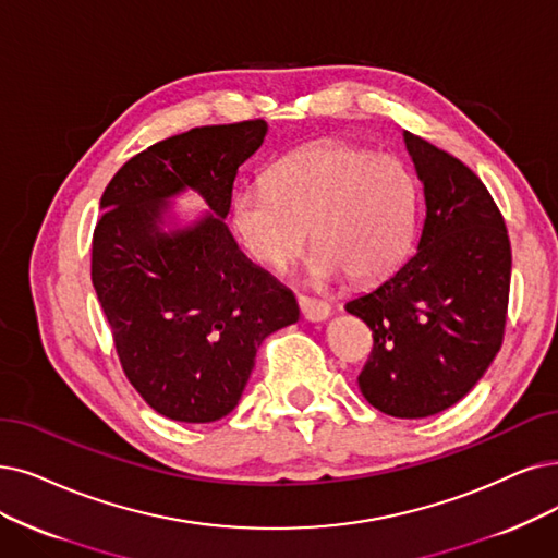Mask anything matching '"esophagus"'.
Here are the masks:
<instances>
[{
	"mask_svg": "<svg viewBox=\"0 0 558 558\" xmlns=\"http://www.w3.org/2000/svg\"><path fill=\"white\" fill-rule=\"evenodd\" d=\"M300 304V314L304 320L308 323H320V320H327L329 314H331V306L325 302V300H316V298H306L302 295L298 300Z\"/></svg>",
	"mask_w": 558,
	"mask_h": 558,
	"instance_id": "34e87169",
	"label": "esophagus"
}]
</instances>
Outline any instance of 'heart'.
Returning <instances> with one entry per match:
<instances>
[{"instance_id":"1","label":"heart","mask_w":558,"mask_h":558,"mask_svg":"<svg viewBox=\"0 0 558 558\" xmlns=\"http://www.w3.org/2000/svg\"><path fill=\"white\" fill-rule=\"evenodd\" d=\"M418 192L410 169L391 155L345 142H323L286 155L265 185L242 187L231 204L233 229L258 263L286 270L314 247L311 272H341L364 283L405 256L416 227Z\"/></svg>"}]
</instances>
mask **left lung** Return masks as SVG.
<instances>
[{
  "label": "left lung",
  "instance_id": "left-lung-1",
  "mask_svg": "<svg viewBox=\"0 0 558 558\" xmlns=\"http://www.w3.org/2000/svg\"><path fill=\"white\" fill-rule=\"evenodd\" d=\"M403 140L426 196L418 247L345 311L373 331L356 377L364 398L389 416L423 418L470 393L501 348L510 240L470 167L410 132Z\"/></svg>",
  "mask_w": 558,
  "mask_h": 558
}]
</instances>
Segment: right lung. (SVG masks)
I'll return each mask as SVG.
<instances>
[{
	"label": "right lung",
	"mask_w": 558,
	"mask_h": 558,
	"mask_svg": "<svg viewBox=\"0 0 558 558\" xmlns=\"http://www.w3.org/2000/svg\"><path fill=\"white\" fill-rule=\"evenodd\" d=\"M265 135L260 119L194 128L128 160L100 198L92 281L130 385L167 418L227 416L260 343L300 318L295 295L225 225L238 169ZM187 189L211 213L165 232L170 198Z\"/></svg>",
	"instance_id": "add662e5"
}]
</instances>
